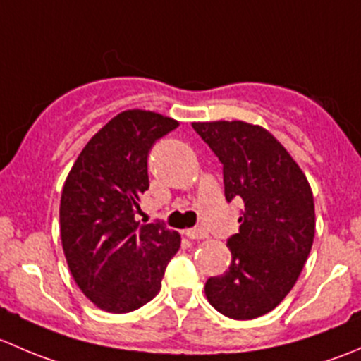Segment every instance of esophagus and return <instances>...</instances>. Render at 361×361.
<instances>
[{"label": "esophagus", "instance_id": "34e87169", "mask_svg": "<svg viewBox=\"0 0 361 361\" xmlns=\"http://www.w3.org/2000/svg\"><path fill=\"white\" fill-rule=\"evenodd\" d=\"M185 235H187L188 239H206L207 235V231H204V228L197 227V228H188V231H185Z\"/></svg>", "mask_w": 361, "mask_h": 361}]
</instances>
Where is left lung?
<instances>
[{
    "instance_id": "1",
    "label": "left lung",
    "mask_w": 361,
    "mask_h": 361,
    "mask_svg": "<svg viewBox=\"0 0 361 361\" xmlns=\"http://www.w3.org/2000/svg\"><path fill=\"white\" fill-rule=\"evenodd\" d=\"M192 127L224 166L225 199L245 202L239 232L227 241L228 271L207 279L204 292L224 316L258 318L290 293L307 260L316 227L311 187L264 127L241 120Z\"/></svg>"
}]
</instances>
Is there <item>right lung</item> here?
<instances>
[{
	"mask_svg": "<svg viewBox=\"0 0 361 361\" xmlns=\"http://www.w3.org/2000/svg\"><path fill=\"white\" fill-rule=\"evenodd\" d=\"M154 111L113 116L69 171L61 195V241L83 295L99 309L123 314L159 293L181 238L164 221L134 220L148 190V152L176 129Z\"/></svg>",
	"mask_w": 361,
	"mask_h": 361,
	"instance_id": "obj_1",
	"label": "right lung"
}]
</instances>
